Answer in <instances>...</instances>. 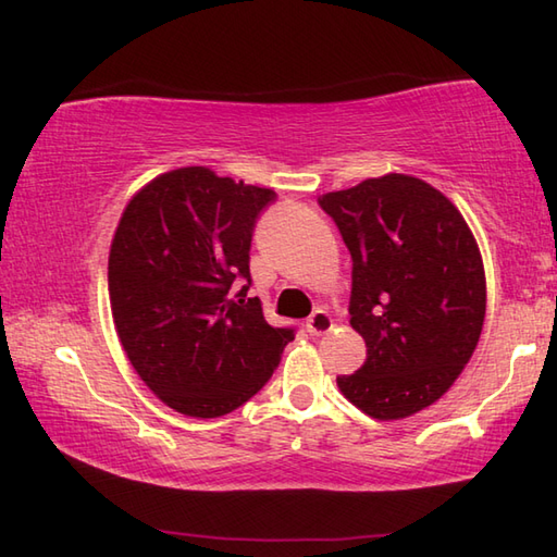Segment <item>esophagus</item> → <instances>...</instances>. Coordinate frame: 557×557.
I'll return each instance as SVG.
<instances>
[{
	"instance_id": "obj_1",
	"label": "esophagus",
	"mask_w": 557,
	"mask_h": 557,
	"mask_svg": "<svg viewBox=\"0 0 557 557\" xmlns=\"http://www.w3.org/2000/svg\"><path fill=\"white\" fill-rule=\"evenodd\" d=\"M333 329V321L329 317V311L317 309L307 319V333L309 336H323V333H329Z\"/></svg>"
}]
</instances>
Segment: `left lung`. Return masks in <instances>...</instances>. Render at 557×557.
<instances>
[{
	"instance_id": "obj_1",
	"label": "left lung",
	"mask_w": 557,
	"mask_h": 557,
	"mask_svg": "<svg viewBox=\"0 0 557 557\" xmlns=\"http://www.w3.org/2000/svg\"><path fill=\"white\" fill-rule=\"evenodd\" d=\"M319 207L350 250V326L368 346L338 387L372 419L411 417L450 389L480 341L487 287L472 231L436 187L399 173Z\"/></svg>"
}]
</instances>
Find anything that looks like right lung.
I'll return each instance as SVG.
<instances>
[{
    "instance_id": "right-lung-1",
    "label": "right lung",
    "mask_w": 557,
    "mask_h": 557,
    "mask_svg": "<svg viewBox=\"0 0 557 557\" xmlns=\"http://www.w3.org/2000/svg\"><path fill=\"white\" fill-rule=\"evenodd\" d=\"M275 199L209 168H180L148 182L121 214L109 252L111 317L140 380L185 417L238 409L295 341V329L270 326L260 301L244 299L252 228Z\"/></svg>"
}]
</instances>
